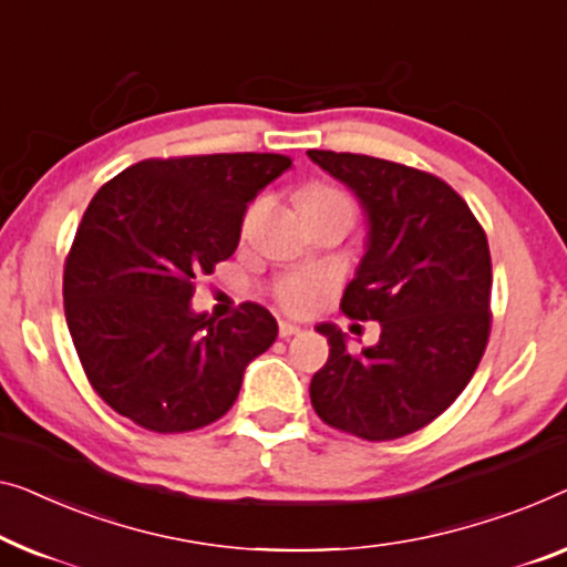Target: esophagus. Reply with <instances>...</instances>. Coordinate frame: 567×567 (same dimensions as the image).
<instances>
[{
    "label": "esophagus",
    "instance_id": "esophagus-1",
    "mask_svg": "<svg viewBox=\"0 0 567 567\" xmlns=\"http://www.w3.org/2000/svg\"><path fill=\"white\" fill-rule=\"evenodd\" d=\"M300 333V326L290 323V320H280V338H290V336H298Z\"/></svg>",
    "mask_w": 567,
    "mask_h": 567
}]
</instances>
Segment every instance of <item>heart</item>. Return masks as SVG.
Returning a JSON list of instances; mask_svg holds the SVG:
<instances>
[{
    "label": "heart",
    "mask_w": 567,
    "mask_h": 567,
    "mask_svg": "<svg viewBox=\"0 0 567 567\" xmlns=\"http://www.w3.org/2000/svg\"><path fill=\"white\" fill-rule=\"evenodd\" d=\"M306 200L346 203V206H351V200L346 198L343 193H338L333 188H323V185L302 193L300 203H306ZM312 295H316V280H312L310 275H290V277H285L280 285H277V300H280V306L290 312L308 310L312 306Z\"/></svg>",
    "instance_id": "1"
}]
</instances>
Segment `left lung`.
Masks as SVG:
<instances>
[{
	"instance_id": "obj_1",
	"label": "left lung",
	"mask_w": 567,
	"mask_h": 567,
	"mask_svg": "<svg viewBox=\"0 0 567 567\" xmlns=\"http://www.w3.org/2000/svg\"><path fill=\"white\" fill-rule=\"evenodd\" d=\"M367 218L364 257L346 285L349 318L379 320L359 353L333 323L316 326L331 353L310 382L326 425L394 441L433 422L471 382L488 341L492 255L468 203L441 177L351 152L308 150Z\"/></svg>"
}]
</instances>
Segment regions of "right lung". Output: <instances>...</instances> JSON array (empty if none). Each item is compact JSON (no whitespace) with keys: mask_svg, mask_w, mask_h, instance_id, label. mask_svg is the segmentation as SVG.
Here are the masks:
<instances>
[{"mask_svg":"<svg viewBox=\"0 0 567 567\" xmlns=\"http://www.w3.org/2000/svg\"><path fill=\"white\" fill-rule=\"evenodd\" d=\"M290 165L269 152L142 159L89 203L63 300L109 408L155 433L198 430L231 410L277 320L257 302L224 320L193 310V280L234 255L247 206Z\"/></svg>","mask_w":567,"mask_h":567,"instance_id":"1","label":"right lung"}]
</instances>
